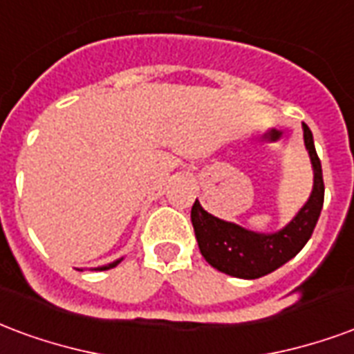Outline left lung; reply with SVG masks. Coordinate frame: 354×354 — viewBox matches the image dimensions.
I'll use <instances>...</instances> for the list:
<instances>
[{
  "label": "left lung",
  "instance_id": "8db88e82",
  "mask_svg": "<svg viewBox=\"0 0 354 354\" xmlns=\"http://www.w3.org/2000/svg\"><path fill=\"white\" fill-rule=\"evenodd\" d=\"M304 128V141L313 166V190L308 202L294 215L285 228L272 234L247 230L239 224L228 223L211 215L196 200L190 211L192 226L202 257L218 272L239 277L259 279L292 260L308 243L315 224L321 216L324 202V180H322L321 160L317 156L313 133L308 124Z\"/></svg>",
  "mask_w": 354,
  "mask_h": 354
}]
</instances>
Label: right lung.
I'll return each mask as SVG.
<instances>
[{"label":"right lung","mask_w":354,"mask_h":354,"mask_svg":"<svg viewBox=\"0 0 354 354\" xmlns=\"http://www.w3.org/2000/svg\"><path fill=\"white\" fill-rule=\"evenodd\" d=\"M120 260H122V259L115 260V262H111V264H107V266H100V268H92V270H95V272H103V270H111V268H115V266H117L118 262H120Z\"/></svg>","instance_id":"right-lung-1"}]
</instances>
